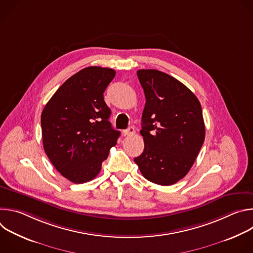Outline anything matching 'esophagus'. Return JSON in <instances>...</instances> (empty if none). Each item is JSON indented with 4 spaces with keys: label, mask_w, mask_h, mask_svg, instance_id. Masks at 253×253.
<instances>
[{
    "label": "esophagus",
    "mask_w": 253,
    "mask_h": 253,
    "mask_svg": "<svg viewBox=\"0 0 253 253\" xmlns=\"http://www.w3.org/2000/svg\"><path fill=\"white\" fill-rule=\"evenodd\" d=\"M134 133H135V129H134V127H132V126H130L128 129H126V130L123 131V135H124V136H131V135H133Z\"/></svg>",
    "instance_id": "34e87169"
}]
</instances>
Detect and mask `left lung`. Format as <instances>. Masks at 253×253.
I'll use <instances>...</instances> for the list:
<instances>
[{
	"mask_svg": "<svg viewBox=\"0 0 253 253\" xmlns=\"http://www.w3.org/2000/svg\"><path fill=\"white\" fill-rule=\"evenodd\" d=\"M145 94L142 114L143 153L134 158L149 181L168 186L192 167L205 138V125L197 97L180 81L161 71L138 70Z\"/></svg>",
	"mask_w": 253,
	"mask_h": 253,
	"instance_id": "obj_1",
	"label": "left lung"
}]
</instances>
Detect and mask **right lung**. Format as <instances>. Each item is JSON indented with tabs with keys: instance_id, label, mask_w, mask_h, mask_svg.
I'll list each match as a JSON object with an SVG mask.
<instances>
[{
	"instance_id": "1",
	"label": "right lung",
	"mask_w": 253,
	"mask_h": 253,
	"mask_svg": "<svg viewBox=\"0 0 253 253\" xmlns=\"http://www.w3.org/2000/svg\"><path fill=\"white\" fill-rule=\"evenodd\" d=\"M110 68L91 66L70 77L41 115L44 150L54 167L73 183L94 179L116 145L120 131L109 121L104 91L114 79Z\"/></svg>"
}]
</instances>
